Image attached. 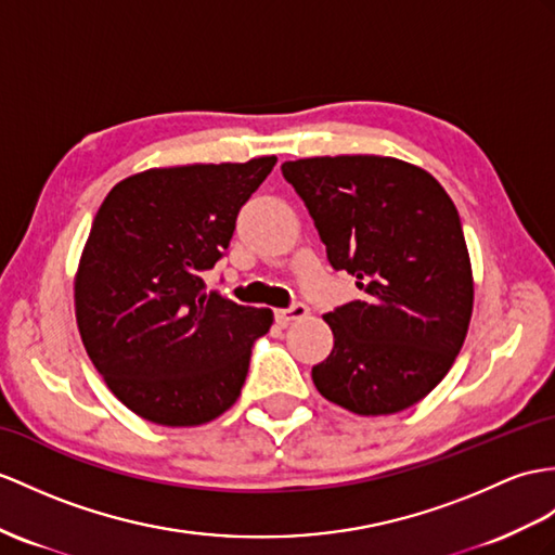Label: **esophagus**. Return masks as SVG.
<instances>
[{
	"label": "esophagus",
	"instance_id": "1",
	"mask_svg": "<svg viewBox=\"0 0 555 555\" xmlns=\"http://www.w3.org/2000/svg\"><path fill=\"white\" fill-rule=\"evenodd\" d=\"M306 315H308V306L301 304V301L292 304L289 308L275 310V320L282 324V327H287V324H289L292 320H301V318H306Z\"/></svg>",
	"mask_w": 555,
	"mask_h": 555
}]
</instances>
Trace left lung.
Here are the masks:
<instances>
[{
  "mask_svg": "<svg viewBox=\"0 0 555 555\" xmlns=\"http://www.w3.org/2000/svg\"><path fill=\"white\" fill-rule=\"evenodd\" d=\"M282 176L313 216L334 270L362 299L324 315L334 348L313 367L330 402L379 416L412 408L464 346L473 275L464 228L428 171L393 157L285 162Z\"/></svg>",
  "mask_w": 555,
  "mask_h": 555,
  "instance_id": "obj_1",
  "label": "left lung"
}]
</instances>
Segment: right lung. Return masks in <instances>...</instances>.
I'll use <instances>...</instances> for the list:
<instances>
[{"label": "right lung", "instance_id": "obj_1", "mask_svg": "<svg viewBox=\"0 0 555 555\" xmlns=\"http://www.w3.org/2000/svg\"><path fill=\"white\" fill-rule=\"evenodd\" d=\"M275 162L143 171L93 216L75 280L79 334L107 388L147 422L199 426L240 398L273 313L207 294L202 275Z\"/></svg>", "mask_w": 555, "mask_h": 555}]
</instances>
